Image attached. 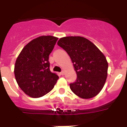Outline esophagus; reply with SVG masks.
I'll list each match as a JSON object with an SVG mask.
<instances>
[{"mask_svg": "<svg viewBox=\"0 0 127 127\" xmlns=\"http://www.w3.org/2000/svg\"><path fill=\"white\" fill-rule=\"evenodd\" d=\"M60 74H61V75H64V71H61V72H60Z\"/></svg>", "mask_w": 127, "mask_h": 127, "instance_id": "esophagus-1", "label": "esophagus"}]
</instances>
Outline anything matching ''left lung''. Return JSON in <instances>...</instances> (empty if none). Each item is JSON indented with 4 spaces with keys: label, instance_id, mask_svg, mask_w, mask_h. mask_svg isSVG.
<instances>
[{
    "label": "left lung",
    "instance_id": "1",
    "mask_svg": "<svg viewBox=\"0 0 127 127\" xmlns=\"http://www.w3.org/2000/svg\"><path fill=\"white\" fill-rule=\"evenodd\" d=\"M57 45L68 54L77 78L70 88L84 99L94 97L102 90L107 76L108 63L104 55L88 39L80 36L62 37Z\"/></svg>",
    "mask_w": 127,
    "mask_h": 127
}]
</instances>
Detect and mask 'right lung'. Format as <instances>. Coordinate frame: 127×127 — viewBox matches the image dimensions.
<instances>
[{
    "label": "right lung",
    "mask_w": 127,
    "mask_h": 127,
    "mask_svg": "<svg viewBox=\"0 0 127 127\" xmlns=\"http://www.w3.org/2000/svg\"><path fill=\"white\" fill-rule=\"evenodd\" d=\"M57 39L51 35L34 39L23 48L17 58L15 78L19 87L29 96H43L57 83L59 76L50 70L49 56Z\"/></svg>",
    "instance_id": "obj_1"
}]
</instances>
